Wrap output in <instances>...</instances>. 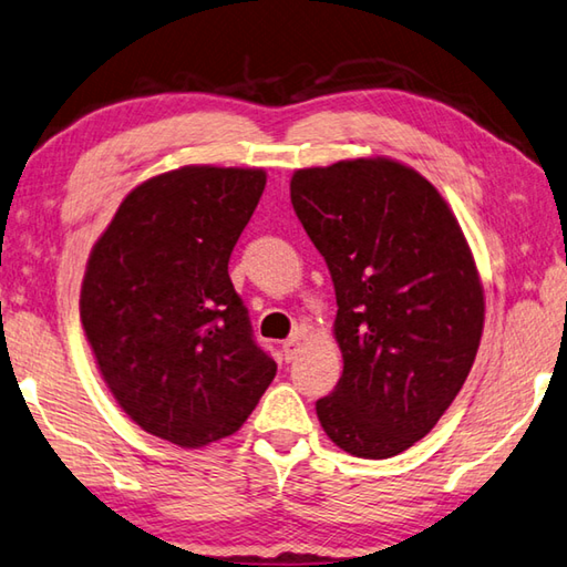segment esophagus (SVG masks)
<instances>
[{"instance_id":"1","label":"esophagus","mask_w":567,"mask_h":567,"mask_svg":"<svg viewBox=\"0 0 567 567\" xmlns=\"http://www.w3.org/2000/svg\"><path fill=\"white\" fill-rule=\"evenodd\" d=\"M299 347H302V339H299V334H292L290 339H285V341H282V357H285V361H287V363L297 359Z\"/></svg>"}]
</instances>
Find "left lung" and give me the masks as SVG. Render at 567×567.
<instances>
[{
	"label": "left lung",
	"instance_id": "obj_1",
	"mask_svg": "<svg viewBox=\"0 0 567 567\" xmlns=\"http://www.w3.org/2000/svg\"><path fill=\"white\" fill-rule=\"evenodd\" d=\"M290 196L339 307L343 373L317 417L353 457H393L437 425L480 349L467 238L425 176L385 157L297 169Z\"/></svg>",
	"mask_w": 567,
	"mask_h": 567
}]
</instances>
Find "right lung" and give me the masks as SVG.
Wrapping results in <instances>:
<instances>
[{"label": "right lung", "instance_id": "obj_1", "mask_svg": "<svg viewBox=\"0 0 567 567\" xmlns=\"http://www.w3.org/2000/svg\"><path fill=\"white\" fill-rule=\"evenodd\" d=\"M265 182L236 166L152 176L87 258L81 321L97 369L144 432L179 447L233 435L275 379L228 275Z\"/></svg>", "mask_w": 567, "mask_h": 567}]
</instances>
